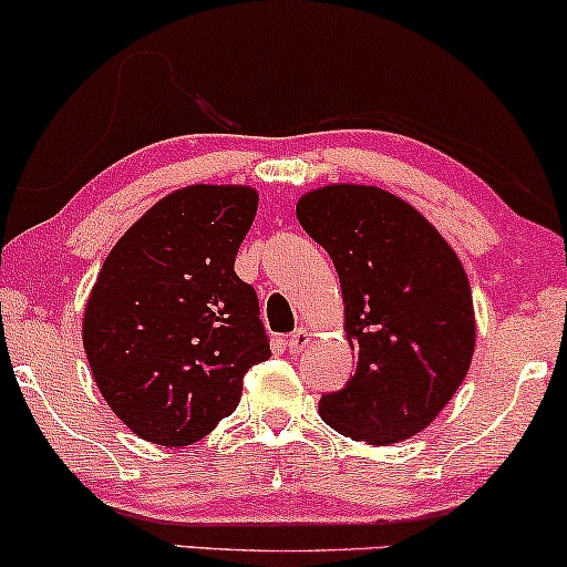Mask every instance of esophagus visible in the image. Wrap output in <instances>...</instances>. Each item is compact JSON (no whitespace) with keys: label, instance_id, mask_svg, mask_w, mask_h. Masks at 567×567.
<instances>
[{"label":"esophagus","instance_id":"esophagus-1","mask_svg":"<svg viewBox=\"0 0 567 567\" xmlns=\"http://www.w3.org/2000/svg\"><path fill=\"white\" fill-rule=\"evenodd\" d=\"M309 340H312V330H309V328H297L289 336V343H286V346H289L291 353H301L309 346Z\"/></svg>","mask_w":567,"mask_h":567}]
</instances>
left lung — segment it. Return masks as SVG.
I'll use <instances>...</instances> for the list:
<instances>
[{
    "label": "left lung",
    "instance_id": "1",
    "mask_svg": "<svg viewBox=\"0 0 567 567\" xmlns=\"http://www.w3.org/2000/svg\"><path fill=\"white\" fill-rule=\"evenodd\" d=\"M297 219L336 262L343 330L359 355L346 390L320 400L322 421L371 446L415 436L454 398L475 353L462 260L417 208L374 185L307 190Z\"/></svg>",
    "mask_w": 567,
    "mask_h": 567
}]
</instances>
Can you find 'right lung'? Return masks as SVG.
<instances>
[{"instance_id":"add662e5","label":"right lung","mask_w":567,"mask_h":567,"mask_svg":"<svg viewBox=\"0 0 567 567\" xmlns=\"http://www.w3.org/2000/svg\"><path fill=\"white\" fill-rule=\"evenodd\" d=\"M258 212L250 185H185L131 224L82 317V343L107 405L138 439L188 446L237 408L270 355L258 297L235 274Z\"/></svg>"}]
</instances>
